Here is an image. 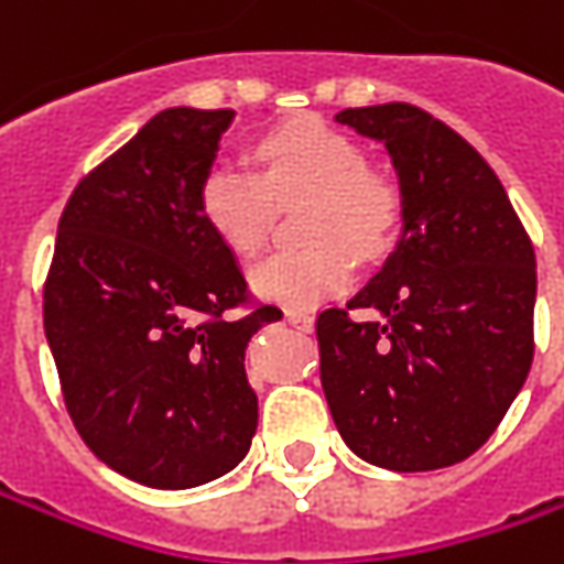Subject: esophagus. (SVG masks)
Masks as SVG:
<instances>
[{"label": "esophagus", "instance_id": "34e87169", "mask_svg": "<svg viewBox=\"0 0 564 564\" xmlns=\"http://www.w3.org/2000/svg\"><path fill=\"white\" fill-rule=\"evenodd\" d=\"M285 323L301 329V333H311L314 329V316L304 314V311H285Z\"/></svg>", "mask_w": 564, "mask_h": 564}]
</instances>
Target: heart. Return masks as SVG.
I'll use <instances>...</instances> for the list:
<instances>
[{
	"label": "heart",
	"mask_w": 564,
	"mask_h": 564,
	"mask_svg": "<svg viewBox=\"0 0 564 564\" xmlns=\"http://www.w3.org/2000/svg\"><path fill=\"white\" fill-rule=\"evenodd\" d=\"M260 175L231 163L209 165L197 206L213 235L235 253H257L272 223L275 197L311 194L307 248L270 253L250 272L263 301L314 307L341 292L355 272L351 248L373 257L389 248L401 219V187L392 172L367 163V147L319 116L282 121L257 141Z\"/></svg>",
	"instance_id": "heart-1"
}]
</instances>
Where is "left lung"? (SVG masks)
I'll return each instance as SVG.
<instances>
[{
    "label": "left lung",
    "mask_w": 564,
    "mask_h": 564,
    "mask_svg": "<svg viewBox=\"0 0 564 564\" xmlns=\"http://www.w3.org/2000/svg\"><path fill=\"white\" fill-rule=\"evenodd\" d=\"M386 143L401 235L348 307L316 319L319 379L345 445L386 470L465 462L492 436L533 360L536 260L496 172L411 102L341 109ZM367 306L373 321H351Z\"/></svg>",
    "instance_id": "obj_1"
}]
</instances>
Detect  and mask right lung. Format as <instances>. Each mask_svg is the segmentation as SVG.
Returning <instances> with one entry per match:
<instances>
[{
  "label": "right lung",
  "instance_id": "1",
  "mask_svg": "<svg viewBox=\"0 0 564 564\" xmlns=\"http://www.w3.org/2000/svg\"><path fill=\"white\" fill-rule=\"evenodd\" d=\"M231 109H163L80 178L58 219L43 326L65 408L102 465L153 489L228 474L257 433L245 351L279 307L248 301L197 206Z\"/></svg>",
  "mask_w": 564,
  "mask_h": 564
}]
</instances>
